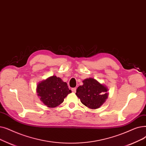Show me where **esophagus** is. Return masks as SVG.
I'll return each mask as SVG.
<instances>
[{"label":"esophagus","mask_w":146,"mask_h":146,"mask_svg":"<svg viewBox=\"0 0 146 146\" xmlns=\"http://www.w3.org/2000/svg\"><path fill=\"white\" fill-rule=\"evenodd\" d=\"M71 90H72V92L73 93H75L76 92V90H77V89H76V88H72Z\"/></svg>","instance_id":"1"}]
</instances>
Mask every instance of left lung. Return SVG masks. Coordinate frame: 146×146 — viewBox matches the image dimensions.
Here are the masks:
<instances>
[{
  "instance_id": "obj_1",
  "label": "left lung",
  "mask_w": 146,
  "mask_h": 146,
  "mask_svg": "<svg viewBox=\"0 0 146 146\" xmlns=\"http://www.w3.org/2000/svg\"><path fill=\"white\" fill-rule=\"evenodd\" d=\"M82 82L83 85L77 89L76 95L88 108H99L108 98V87L93 78H86Z\"/></svg>"
}]
</instances>
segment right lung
Wrapping results in <instances>:
<instances>
[{
  "label": "right lung",
  "mask_w": 146,
  "mask_h": 146,
  "mask_svg": "<svg viewBox=\"0 0 146 146\" xmlns=\"http://www.w3.org/2000/svg\"><path fill=\"white\" fill-rule=\"evenodd\" d=\"M36 92L40 100L47 107L53 108L60 105L71 90L66 82L53 75L38 82Z\"/></svg>",
  "instance_id": "obj_1"
}]
</instances>
